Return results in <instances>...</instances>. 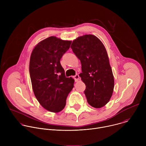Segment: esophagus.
I'll return each mask as SVG.
<instances>
[{
	"instance_id": "obj_1",
	"label": "esophagus",
	"mask_w": 146,
	"mask_h": 146,
	"mask_svg": "<svg viewBox=\"0 0 146 146\" xmlns=\"http://www.w3.org/2000/svg\"><path fill=\"white\" fill-rule=\"evenodd\" d=\"M74 80L75 81H78V80H79V76L78 74H76L74 76Z\"/></svg>"
}]
</instances>
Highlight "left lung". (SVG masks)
Listing matches in <instances>:
<instances>
[{
    "label": "left lung",
    "mask_w": 146,
    "mask_h": 146,
    "mask_svg": "<svg viewBox=\"0 0 146 146\" xmlns=\"http://www.w3.org/2000/svg\"><path fill=\"white\" fill-rule=\"evenodd\" d=\"M71 48L80 60L88 103L95 108L105 106L114 90V80L106 50L95 36L86 35L74 40Z\"/></svg>",
    "instance_id": "left-lung-1"
}]
</instances>
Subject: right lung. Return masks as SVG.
<instances>
[{
	"instance_id": "right-lung-1",
	"label": "right lung",
	"mask_w": 146,
	"mask_h": 146,
	"mask_svg": "<svg viewBox=\"0 0 146 146\" xmlns=\"http://www.w3.org/2000/svg\"><path fill=\"white\" fill-rule=\"evenodd\" d=\"M71 43L51 36L38 43L31 55L29 73L34 94L40 105L51 112L64 109L74 87V79L66 77L60 63Z\"/></svg>"
}]
</instances>
